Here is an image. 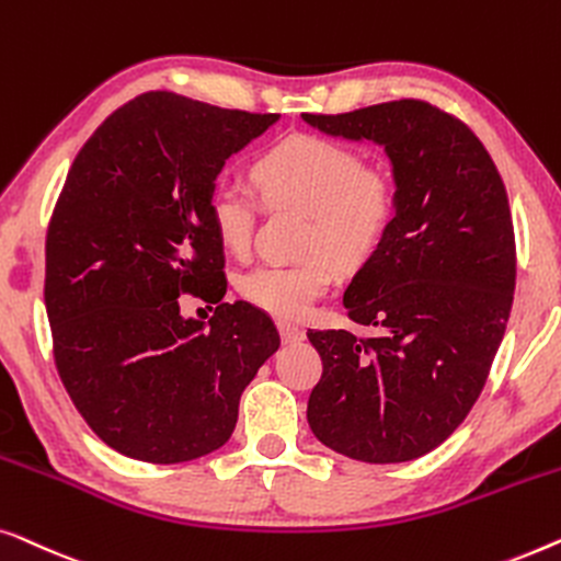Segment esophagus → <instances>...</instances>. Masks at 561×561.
Returning <instances> with one entry per match:
<instances>
[{
	"label": "esophagus",
	"mask_w": 561,
	"mask_h": 561,
	"mask_svg": "<svg viewBox=\"0 0 561 561\" xmlns=\"http://www.w3.org/2000/svg\"><path fill=\"white\" fill-rule=\"evenodd\" d=\"M277 328H279V335H282V341L284 343H297V341H302L305 337V328L302 325H295V322H277Z\"/></svg>",
	"instance_id": "obj_1"
}]
</instances>
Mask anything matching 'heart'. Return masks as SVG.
<instances>
[{
  "mask_svg": "<svg viewBox=\"0 0 561 561\" xmlns=\"http://www.w3.org/2000/svg\"><path fill=\"white\" fill-rule=\"evenodd\" d=\"M254 180L270 203H291L312 213L310 259L259 264L239 279L249 305L279 320H297L335 282V262L358 266L389 239L399 216V185L386 170L366 168L363 154L341 141L295 134L254 164ZM220 247L236 256L251 249L256 198L236 183H218L208 201Z\"/></svg>",
  "mask_w": 561,
  "mask_h": 561,
  "instance_id": "b5f03b06",
  "label": "heart"
}]
</instances>
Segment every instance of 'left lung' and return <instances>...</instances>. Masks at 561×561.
Returning <instances> with one entry per match:
<instances>
[{"instance_id":"8db88e82","label":"left lung","mask_w":561,"mask_h":561,"mask_svg":"<svg viewBox=\"0 0 561 561\" xmlns=\"http://www.w3.org/2000/svg\"><path fill=\"white\" fill-rule=\"evenodd\" d=\"M314 129L383 145L399 216L345 289L351 330H307L322 376L307 422L360 462H407L460 427L483 391L516 287L508 193L457 116L420 99L302 114Z\"/></svg>"}]
</instances>
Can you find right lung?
Segmentation results:
<instances>
[{"label":"right lung","instance_id":"add662e5","mask_svg":"<svg viewBox=\"0 0 561 561\" xmlns=\"http://www.w3.org/2000/svg\"><path fill=\"white\" fill-rule=\"evenodd\" d=\"M279 114L149 91L116 108L70 164L45 239V307L60 381L85 424L134 460L226 445L239 399L279 348L272 318L226 295L208 216L228 157ZM218 304L205 327L179 295Z\"/></svg>","mask_w":561,"mask_h":561}]
</instances>
